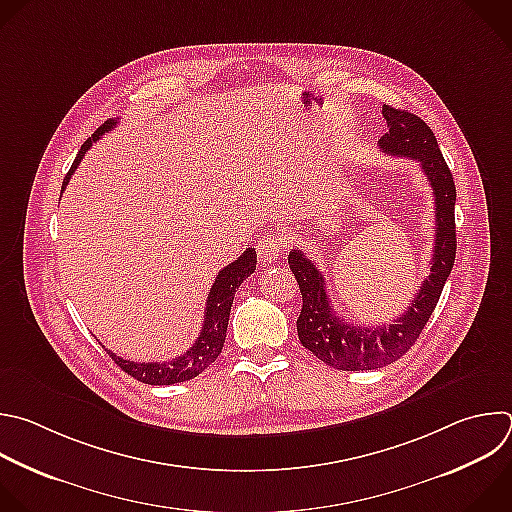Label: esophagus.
I'll return each instance as SVG.
<instances>
[{
	"instance_id": "esophagus-1",
	"label": "esophagus",
	"mask_w": 512,
	"mask_h": 512,
	"mask_svg": "<svg viewBox=\"0 0 512 512\" xmlns=\"http://www.w3.org/2000/svg\"><path fill=\"white\" fill-rule=\"evenodd\" d=\"M255 249H257L259 261H261L263 265H269V263L277 261V257L281 255V251H283V239H281V235L269 231V233H265V235L257 241V247H255Z\"/></svg>"
}]
</instances>
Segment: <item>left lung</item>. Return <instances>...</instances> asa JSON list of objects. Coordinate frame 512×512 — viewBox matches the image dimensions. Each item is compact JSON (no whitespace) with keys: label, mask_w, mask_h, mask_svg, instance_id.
<instances>
[{"label":"left lung","mask_w":512,"mask_h":512,"mask_svg":"<svg viewBox=\"0 0 512 512\" xmlns=\"http://www.w3.org/2000/svg\"><path fill=\"white\" fill-rule=\"evenodd\" d=\"M382 114L388 122V132L378 140L380 150L418 160L434 193L436 239L430 275L424 279L418 295L390 325L360 327L333 311L323 273L303 251L293 249L287 259L303 297L297 319L299 342L323 364L344 372L384 368L400 360L414 346L440 299L456 257V187L434 132L420 116L408 110L384 104Z\"/></svg>","instance_id":"1"}]
</instances>
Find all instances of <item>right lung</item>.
I'll use <instances>...</instances> for the list:
<instances>
[{"label":"right lung","instance_id":"obj_1","mask_svg":"<svg viewBox=\"0 0 512 512\" xmlns=\"http://www.w3.org/2000/svg\"><path fill=\"white\" fill-rule=\"evenodd\" d=\"M116 122L118 120H112V118L106 120L82 144V148L78 150V156L74 158V162L68 170L62 189H66L68 181L74 175V170L78 168L80 160L84 158V154L88 152L92 142H96L104 132L112 130L116 126ZM255 265H257V253H255V249L249 247L237 261L229 263L227 267H223L219 271V275L209 291V297H207L205 321H203L201 335L197 337V342L185 354L168 360V362H130V360H124V358L112 354L110 350H106L108 356L120 366L122 372H126L134 380H138L142 384H150V386H170V384H179V382L197 378L219 358L223 344H225V337H227L229 313H231V305L235 299V291L255 271Z\"/></svg>","mask_w":512,"mask_h":512}]
</instances>
